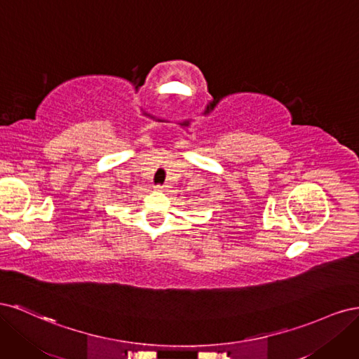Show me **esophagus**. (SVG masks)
Segmentation results:
<instances>
[{
	"label": "esophagus",
	"instance_id": "esophagus-1",
	"mask_svg": "<svg viewBox=\"0 0 359 359\" xmlns=\"http://www.w3.org/2000/svg\"><path fill=\"white\" fill-rule=\"evenodd\" d=\"M154 189H156V190H160V191H161V190H165V189H166V186H163V184H157V186H156Z\"/></svg>",
	"mask_w": 359,
	"mask_h": 359
}]
</instances>
